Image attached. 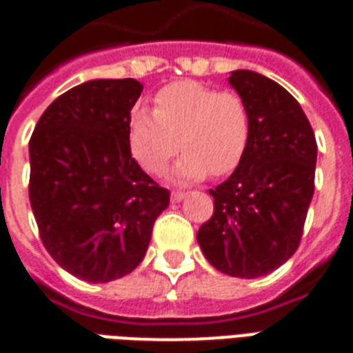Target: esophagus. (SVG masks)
<instances>
[{
    "instance_id": "1",
    "label": "esophagus",
    "mask_w": 353,
    "mask_h": 353,
    "mask_svg": "<svg viewBox=\"0 0 353 353\" xmlns=\"http://www.w3.org/2000/svg\"><path fill=\"white\" fill-rule=\"evenodd\" d=\"M185 196H187V194L183 192V190H172V194H170V198H172V201H174V203H177V201H181V199L185 198Z\"/></svg>"
}]
</instances>
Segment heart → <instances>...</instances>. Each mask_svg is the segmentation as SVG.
Wrapping results in <instances>:
<instances>
[{
    "mask_svg": "<svg viewBox=\"0 0 353 353\" xmlns=\"http://www.w3.org/2000/svg\"><path fill=\"white\" fill-rule=\"evenodd\" d=\"M251 141V115L236 91H218L196 80L165 85L154 99V113L130 115L133 157L148 174H161L179 152L177 181L207 174L225 176L240 165Z\"/></svg>",
    "mask_w": 353,
    "mask_h": 353,
    "instance_id": "1",
    "label": "heart"
}]
</instances>
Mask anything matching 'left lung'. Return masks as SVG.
I'll return each mask as SVG.
<instances>
[{
  "instance_id": "left-lung-1",
  "label": "left lung",
  "mask_w": 353,
  "mask_h": 353,
  "mask_svg": "<svg viewBox=\"0 0 353 353\" xmlns=\"http://www.w3.org/2000/svg\"><path fill=\"white\" fill-rule=\"evenodd\" d=\"M251 115V141L231 177L210 188L214 212L199 227L205 258L229 276L256 279L299 249L315 188L317 141L301 104L274 80L232 71Z\"/></svg>"
}]
</instances>
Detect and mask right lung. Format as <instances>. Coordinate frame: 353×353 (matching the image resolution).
<instances>
[{
  "label": "right lung",
  "mask_w": 353,
  "mask_h": 353,
  "mask_svg": "<svg viewBox=\"0 0 353 353\" xmlns=\"http://www.w3.org/2000/svg\"><path fill=\"white\" fill-rule=\"evenodd\" d=\"M143 85L102 79L60 95L29 141V199L52 260L88 282L132 273L170 203L130 148V112Z\"/></svg>",
  "instance_id": "obj_1"
}]
</instances>
